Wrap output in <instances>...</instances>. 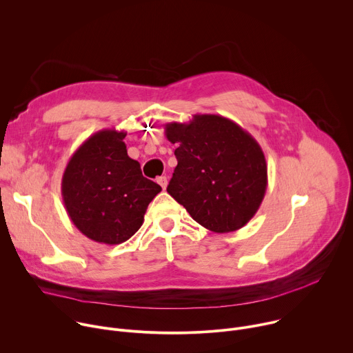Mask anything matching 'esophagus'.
<instances>
[{
	"label": "esophagus",
	"instance_id": "34e87169",
	"mask_svg": "<svg viewBox=\"0 0 353 353\" xmlns=\"http://www.w3.org/2000/svg\"><path fill=\"white\" fill-rule=\"evenodd\" d=\"M157 181H158V184L165 190L166 188V185H168V179H166V176H161V177H158L157 179Z\"/></svg>",
	"mask_w": 353,
	"mask_h": 353
}]
</instances>
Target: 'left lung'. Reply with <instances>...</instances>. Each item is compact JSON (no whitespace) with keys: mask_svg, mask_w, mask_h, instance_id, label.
Returning a JSON list of instances; mask_svg holds the SVG:
<instances>
[{"mask_svg":"<svg viewBox=\"0 0 353 353\" xmlns=\"http://www.w3.org/2000/svg\"><path fill=\"white\" fill-rule=\"evenodd\" d=\"M165 134L177 143V166L168 192L195 222L215 233H229L256 215L268 176L264 152L253 137L218 114L168 123Z\"/></svg>","mask_w":353,"mask_h":353,"instance_id":"left-lung-1","label":"left lung"}]
</instances>
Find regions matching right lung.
<instances>
[{
	"label": "right lung",
	"mask_w": 353,
	"mask_h": 353,
	"mask_svg": "<svg viewBox=\"0 0 353 353\" xmlns=\"http://www.w3.org/2000/svg\"><path fill=\"white\" fill-rule=\"evenodd\" d=\"M125 135L114 128L94 132L75 150L63 174L61 194L70 219L97 243L128 240L162 191L127 155Z\"/></svg>",
	"instance_id": "1"
}]
</instances>
